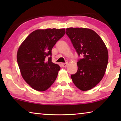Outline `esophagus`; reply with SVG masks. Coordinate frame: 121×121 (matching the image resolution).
Masks as SVG:
<instances>
[{
    "label": "esophagus",
    "instance_id": "34e87169",
    "mask_svg": "<svg viewBox=\"0 0 121 121\" xmlns=\"http://www.w3.org/2000/svg\"><path fill=\"white\" fill-rule=\"evenodd\" d=\"M67 65H68V63H61V65H62L63 67H67Z\"/></svg>",
    "mask_w": 121,
    "mask_h": 121
}]
</instances>
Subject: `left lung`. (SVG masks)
Wrapping results in <instances>:
<instances>
[{"instance_id": "8db88e82", "label": "left lung", "mask_w": 121, "mask_h": 121, "mask_svg": "<svg viewBox=\"0 0 121 121\" xmlns=\"http://www.w3.org/2000/svg\"><path fill=\"white\" fill-rule=\"evenodd\" d=\"M78 56V70L71 77L76 86L87 91L95 86L103 78L107 68L108 53L105 43L93 30L83 28L66 29Z\"/></svg>"}]
</instances>
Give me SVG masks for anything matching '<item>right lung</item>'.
I'll list each match as a JSON object with an SVG mask.
<instances>
[{
  "instance_id": "right-lung-1",
  "label": "right lung",
  "mask_w": 121,
  "mask_h": 121,
  "mask_svg": "<svg viewBox=\"0 0 121 121\" xmlns=\"http://www.w3.org/2000/svg\"><path fill=\"white\" fill-rule=\"evenodd\" d=\"M65 34V29L36 30L18 49L17 61L22 76L37 91H45L56 81L60 67L52 62V49Z\"/></svg>"
}]
</instances>
